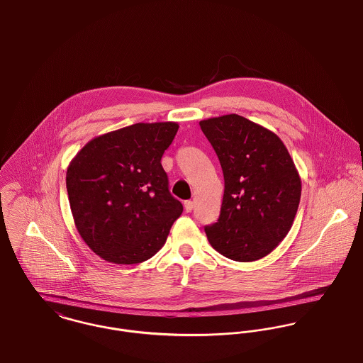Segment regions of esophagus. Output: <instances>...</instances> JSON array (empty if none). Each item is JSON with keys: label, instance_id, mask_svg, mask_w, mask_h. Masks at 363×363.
I'll list each match as a JSON object with an SVG mask.
<instances>
[{"label": "esophagus", "instance_id": "1", "mask_svg": "<svg viewBox=\"0 0 363 363\" xmlns=\"http://www.w3.org/2000/svg\"><path fill=\"white\" fill-rule=\"evenodd\" d=\"M184 206H185L186 213H191V211L194 210V201H192V200H186V201L184 203Z\"/></svg>", "mask_w": 363, "mask_h": 363}]
</instances>
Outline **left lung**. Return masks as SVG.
<instances>
[{"instance_id": "8db88e82", "label": "left lung", "mask_w": 363, "mask_h": 363, "mask_svg": "<svg viewBox=\"0 0 363 363\" xmlns=\"http://www.w3.org/2000/svg\"><path fill=\"white\" fill-rule=\"evenodd\" d=\"M225 181L218 223L206 226L223 257L250 262L268 255L289 233L301 197V178L279 137L239 114L201 120Z\"/></svg>"}]
</instances>
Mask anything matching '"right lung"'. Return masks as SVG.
Masks as SVG:
<instances>
[{"mask_svg":"<svg viewBox=\"0 0 363 363\" xmlns=\"http://www.w3.org/2000/svg\"><path fill=\"white\" fill-rule=\"evenodd\" d=\"M178 127L175 121L137 123L92 138L72 159L66 188L74 225L105 261L149 259L182 214L160 163Z\"/></svg>","mask_w":363,"mask_h":363,"instance_id":"add662e5","label":"right lung"}]
</instances>
